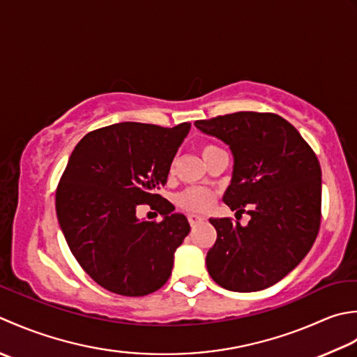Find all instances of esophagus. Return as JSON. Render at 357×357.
Here are the masks:
<instances>
[{
    "instance_id": "esophagus-1",
    "label": "esophagus",
    "mask_w": 357,
    "mask_h": 357,
    "mask_svg": "<svg viewBox=\"0 0 357 357\" xmlns=\"http://www.w3.org/2000/svg\"><path fill=\"white\" fill-rule=\"evenodd\" d=\"M203 220L202 215H197V214H189V223L192 225V227H197V225H200Z\"/></svg>"
}]
</instances>
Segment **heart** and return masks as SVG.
Masks as SVG:
<instances>
[{
    "label": "heart",
    "instance_id": "1",
    "mask_svg": "<svg viewBox=\"0 0 357 357\" xmlns=\"http://www.w3.org/2000/svg\"><path fill=\"white\" fill-rule=\"evenodd\" d=\"M217 149L220 148H217L215 144H203L202 148L203 158ZM214 202H215V192L211 191L208 188H200V186L186 188L185 191H181L177 195L178 205L181 208H185L186 211H191V213H205V211H208L214 205Z\"/></svg>",
    "mask_w": 357,
    "mask_h": 357
}]
</instances>
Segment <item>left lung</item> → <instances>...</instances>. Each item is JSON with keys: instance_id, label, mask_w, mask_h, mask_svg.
Returning a JSON list of instances; mask_svg holds the SVG:
<instances>
[{"instance_id": "left-lung-1", "label": "left lung", "mask_w": 357, "mask_h": 357, "mask_svg": "<svg viewBox=\"0 0 357 357\" xmlns=\"http://www.w3.org/2000/svg\"><path fill=\"white\" fill-rule=\"evenodd\" d=\"M195 128L227 143L231 185L223 202L251 220L209 219L217 240L206 268L220 287L251 293L274 285L307 256L321 227L322 171L314 151L291 123L270 112L197 120Z\"/></svg>"}]
</instances>
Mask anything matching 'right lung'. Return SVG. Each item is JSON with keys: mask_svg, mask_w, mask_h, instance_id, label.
Listing matches in <instances>:
<instances>
[{"mask_svg": "<svg viewBox=\"0 0 357 357\" xmlns=\"http://www.w3.org/2000/svg\"><path fill=\"white\" fill-rule=\"evenodd\" d=\"M189 129L191 123H117L86 134L72 151L56 188V217L78 264L111 293L146 296L169 279L191 227L158 191ZM140 204L164 220H137Z\"/></svg>", "mask_w": 357, "mask_h": 357, "instance_id": "add662e5", "label": "right lung"}]
</instances>
